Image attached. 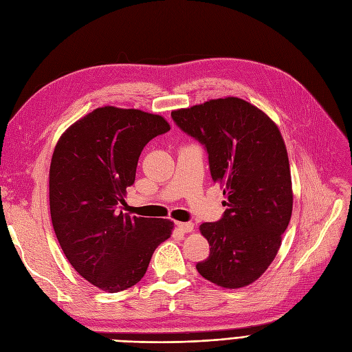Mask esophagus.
Masks as SVG:
<instances>
[{"mask_svg":"<svg viewBox=\"0 0 352 352\" xmlns=\"http://www.w3.org/2000/svg\"><path fill=\"white\" fill-rule=\"evenodd\" d=\"M176 226L179 230H182L184 233H189L194 230V225L192 223H176Z\"/></svg>","mask_w":352,"mask_h":352,"instance_id":"34e87169","label":"esophagus"}]
</instances>
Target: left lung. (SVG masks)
Returning a JSON list of instances; mask_svg holds the SVG:
<instances>
[{"instance_id":"8db88e82","label":"left lung","mask_w":352,"mask_h":352,"mask_svg":"<svg viewBox=\"0 0 352 352\" xmlns=\"http://www.w3.org/2000/svg\"><path fill=\"white\" fill-rule=\"evenodd\" d=\"M172 119L204 146L212 182L228 198L221 219L199 226L211 248L197 270L223 287L247 286L274 260L292 214L282 135L261 110L233 97L173 111Z\"/></svg>"}]
</instances>
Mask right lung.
<instances>
[{
  "label": "right lung",
  "instance_id": "right-lung-1",
  "mask_svg": "<svg viewBox=\"0 0 352 352\" xmlns=\"http://www.w3.org/2000/svg\"><path fill=\"white\" fill-rule=\"evenodd\" d=\"M170 131L162 116L101 107L63 133L50 167V210L60 247L82 278L120 292L140 282L173 229L120 211L144 146Z\"/></svg>",
  "mask_w": 352,
  "mask_h": 352
}]
</instances>
